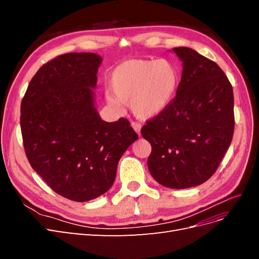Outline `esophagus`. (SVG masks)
Segmentation results:
<instances>
[{
  "mask_svg": "<svg viewBox=\"0 0 259 259\" xmlns=\"http://www.w3.org/2000/svg\"><path fill=\"white\" fill-rule=\"evenodd\" d=\"M132 127L134 128V131L139 135L140 134V130H142V125L137 122H132Z\"/></svg>",
  "mask_w": 259,
  "mask_h": 259,
  "instance_id": "esophagus-1",
  "label": "esophagus"
}]
</instances>
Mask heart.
Listing matches in <instances>:
<instances>
[{
	"label": "heart",
	"instance_id": "obj_1",
	"mask_svg": "<svg viewBox=\"0 0 259 259\" xmlns=\"http://www.w3.org/2000/svg\"><path fill=\"white\" fill-rule=\"evenodd\" d=\"M179 82L177 67L167 59H131L111 72L107 99L115 108L130 104L138 119L151 120L169 107Z\"/></svg>",
	"mask_w": 259,
	"mask_h": 259
}]
</instances>
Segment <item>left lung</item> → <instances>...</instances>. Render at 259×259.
Returning a JSON list of instances; mask_svg holds the SVG:
<instances>
[{"label":"left lung","instance_id":"1","mask_svg":"<svg viewBox=\"0 0 259 259\" xmlns=\"http://www.w3.org/2000/svg\"><path fill=\"white\" fill-rule=\"evenodd\" d=\"M173 52L183 62L176 97L142 135L152 147L148 168L160 185L186 189L213 176L234 130L233 91L216 62L189 48Z\"/></svg>","mask_w":259,"mask_h":259}]
</instances>
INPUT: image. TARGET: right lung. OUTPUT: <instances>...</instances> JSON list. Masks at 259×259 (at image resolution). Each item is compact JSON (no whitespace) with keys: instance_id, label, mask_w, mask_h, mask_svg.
<instances>
[{"instance_id":"right-lung-1","label":"right lung","mask_w":259,"mask_h":259,"mask_svg":"<svg viewBox=\"0 0 259 259\" xmlns=\"http://www.w3.org/2000/svg\"><path fill=\"white\" fill-rule=\"evenodd\" d=\"M101 61L94 53L60 55L37 70L20 107L31 166L55 192L76 202L110 189L119 160L138 138L126 119L101 120L93 91Z\"/></svg>"}]
</instances>
